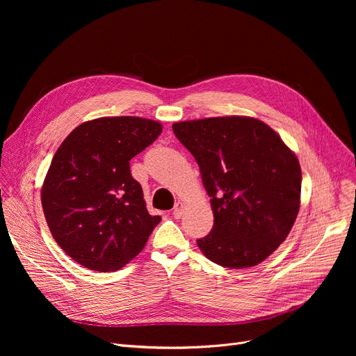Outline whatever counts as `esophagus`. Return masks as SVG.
Segmentation results:
<instances>
[{
    "label": "esophagus",
    "instance_id": "obj_1",
    "mask_svg": "<svg viewBox=\"0 0 356 356\" xmlns=\"http://www.w3.org/2000/svg\"><path fill=\"white\" fill-rule=\"evenodd\" d=\"M183 211H184V203L179 200V202L175 204V208H173V216H175L176 219H180L181 215H183Z\"/></svg>",
    "mask_w": 356,
    "mask_h": 356
}]
</instances>
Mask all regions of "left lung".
<instances>
[{
  "mask_svg": "<svg viewBox=\"0 0 356 356\" xmlns=\"http://www.w3.org/2000/svg\"><path fill=\"white\" fill-rule=\"evenodd\" d=\"M199 164L213 228L197 247L215 264L248 268L271 255L300 209L302 168L273 128L251 117L173 124Z\"/></svg>",
  "mask_w": 356,
  "mask_h": 356,
  "instance_id": "8db88e82",
  "label": "left lung"
}]
</instances>
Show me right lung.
Instances as JSON below:
<instances>
[{"mask_svg":"<svg viewBox=\"0 0 356 356\" xmlns=\"http://www.w3.org/2000/svg\"><path fill=\"white\" fill-rule=\"evenodd\" d=\"M163 127L138 117H104L74 128L53 156L42 207L59 247L93 271H117L145 245L161 220L145 208L129 160Z\"/></svg>","mask_w":356,"mask_h":356,"instance_id":"obj_1","label":"right lung"}]
</instances>
